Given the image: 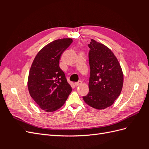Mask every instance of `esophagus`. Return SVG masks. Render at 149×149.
I'll return each mask as SVG.
<instances>
[{"label":"esophagus","instance_id":"34e87169","mask_svg":"<svg viewBox=\"0 0 149 149\" xmlns=\"http://www.w3.org/2000/svg\"><path fill=\"white\" fill-rule=\"evenodd\" d=\"M81 84H82V81H79L78 82L74 83V85H75V86H79V85Z\"/></svg>","mask_w":149,"mask_h":149}]
</instances>
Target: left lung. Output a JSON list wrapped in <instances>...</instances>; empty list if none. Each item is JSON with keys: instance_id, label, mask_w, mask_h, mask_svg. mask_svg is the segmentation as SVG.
Returning <instances> with one entry per match:
<instances>
[{"instance_id": "obj_1", "label": "left lung", "mask_w": 149, "mask_h": 149, "mask_svg": "<svg viewBox=\"0 0 149 149\" xmlns=\"http://www.w3.org/2000/svg\"><path fill=\"white\" fill-rule=\"evenodd\" d=\"M88 47L89 91L83 98L89 106L104 109L120 95L124 82L123 70L114 54L104 45L91 39Z\"/></svg>"}]
</instances>
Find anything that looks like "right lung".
<instances>
[{"label":"right lung","mask_w":149,"mask_h":149,"mask_svg":"<svg viewBox=\"0 0 149 149\" xmlns=\"http://www.w3.org/2000/svg\"><path fill=\"white\" fill-rule=\"evenodd\" d=\"M73 40L62 38L40 49L31 66L28 78L30 96L42 109L55 111L64 104L72 91L59 66L62 53Z\"/></svg>","instance_id":"add662e5"}]
</instances>
